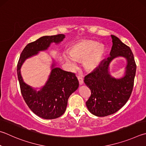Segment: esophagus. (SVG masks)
Wrapping results in <instances>:
<instances>
[{"mask_svg": "<svg viewBox=\"0 0 146 146\" xmlns=\"http://www.w3.org/2000/svg\"><path fill=\"white\" fill-rule=\"evenodd\" d=\"M77 78H78V82H79V84H80V85H82V84H83V83H84V80H83V78H82V76H78Z\"/></svg>", "mask_w": 146, "mask_h": 146, "instance_id": "obj_1", "label": "esophagus"}]
</instances>
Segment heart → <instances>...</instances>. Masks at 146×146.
<instances>
[{
	"label": "heart",
	"instance_id": "obj_1",
	"mask_svg": "<svg viewBox=\"0 0 146 146\" xmlns=\"http://www.w3.org/2000/svg\"><path fill=\"white\" fill-rule=\"evenodd\" d=\"M104 47L92 41H81L71 46L69 54L64 55L65 61L72 70L76 67L75 61H84V68L87 71H92L98 67L104 55Z\"/></svg>",
	"mask_w": 146,
	"mask_h": 146
}]
</instances>
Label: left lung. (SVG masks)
Returning <instances> with one entry per match:
<instances>
[{"label": "left lung", "mask_w": 146, "mask_h": 146, "mask_svg": "<svg viewBox=\"0 0 146 146\" xmlns=\"http://www.w3.org/2000/svg\"><path fill=\"white\" fill-rule=\"evenodd\" d=\"M111 37L113 44L110 56L84 78L85 84L91 92L86 106L90 112L98 117L113 114L126 104L133 91L136 73L137 66L130 48L117 37ZM119 56L125 58L127 65L123 77L115 79L110 75L108 70L110 62Z\"/></svg>", "instance_id": "8db88e82"}]
</instances>
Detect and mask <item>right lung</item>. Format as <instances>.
<instances>
[{
  "label": "right lung",
  "instance_id": "obj_1",
  "mask_svg": "<svg viewBox=\"0 0 146 146\" xmlns=\"http://www.w3.org/2000/svg\"><path fill=\"white\" fill-rule=\"evenodd\" d=\"M64 38V34L45 36L29 43L21 53L18 62L17 75L23 99L36 115L45 119H56L65 112L69 97L78 87V79L75 73L55 67L54 62L46 84L37 91L23 80L20 69L28 58L47 50L52 43H59Z\"/></svg>",
  "mask_w": 146,
  "mask_h": 146
}]
</instances>
